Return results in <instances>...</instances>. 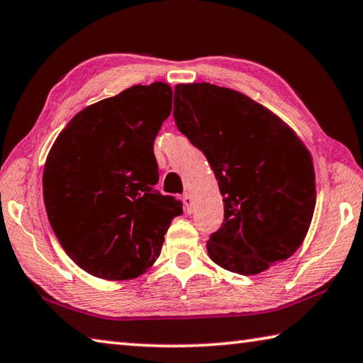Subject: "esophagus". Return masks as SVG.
Segmentation results:
<instances>
[{
	"mask_svg": "<svg viewBox=\"0 0 363 363\" xmlns=\"http://www.w3.org/2000/svg\"><path fill=\"white\" fill-rule=\"evenodd\" d=\"M182 201H184V211H186L187 214H192L194 211V199L192 195H190L189 192H186L182 195Z\"/></svg>",
	"mask_w": 363,
	"mask_h": 363,
	"instance_id": "obj_1",
	"label": "esophagus"
}]
</instances>
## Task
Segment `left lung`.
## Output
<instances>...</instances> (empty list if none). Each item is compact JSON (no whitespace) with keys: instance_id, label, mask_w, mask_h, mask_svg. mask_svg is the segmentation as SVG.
Segmentation results:
<instances>
[{"instance_id":"left-lung-1","label":"left lung","mask_w":363,"mask_h":363,"mask_svg":"<svg viewBox=\"0 0 363 363\" xmlns=\"http://www.w3.org/2000/svg\"><path fill=\"white\" fill-rule=\"evenodd\" d=\"M174 120L205 153L224 201L206 243L225 270L256 275L296 253L315 210L312 155L293 128L259 102L211 83L174 88Z\"/></svg>"}]
</instances>
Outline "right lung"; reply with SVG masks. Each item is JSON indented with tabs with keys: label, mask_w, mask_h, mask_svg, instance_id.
<instances>
[{
	"label": "right lung",
	"mask_w": 363,
	"mask_h": 363,
	"mask_svg": "<svg viewBox=\"0 0 363 363\" xmlns=\"http://www.w3.org/2000/svg\"><path fill=\"white\" fill-rule=\"evenodd\" d=\"M173 89L131 86L67 123L48 153V219L72 261L104 280L145 274L182 203L155 189L153 140L171 113Z\"/></svg>",
	"instance_id": "add662e5"
}]
</instances>
